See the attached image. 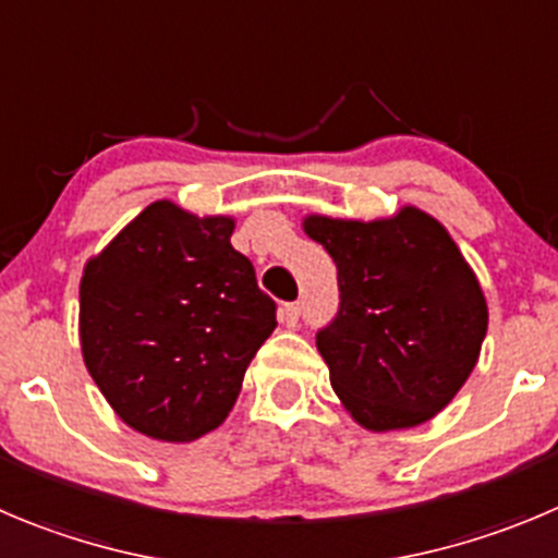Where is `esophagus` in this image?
<instances>
[{"instance_id":"obj_1","label":"esophagus","mask_w":558,"mask_h":558,"mask_svg":"<svg viewBox=\"0 0 558 558\" xmlns=\"http://www.w3.org/2000/svg\"><path fill=\"white\" fill-rule=\"evenodd\" d=\"M299 317H301V306L299 304H284L282 310H279V320H282L288 328L299 326Z\"/></svg>"}]
</instances>
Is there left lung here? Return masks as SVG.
I'll return each instance as SVG.
<instances>
[{
    "label": "left lung",
    "mask_w": 558,
    "mask_h": 558,
    "mask_svg": "<svg viewBox=\"0 0 558 558\" xmlns=\"http://www.w3.org/2000/svg\"><path fill=\"white\" fill-rule=\"evenodd\" d=\"M337 263L339 312L317 350L344 411L373 433L429 422L480 362L487 301L447 227L405 205L389 219L310 214Z\"/></svg>",
    "instance_id": "1"
}]
</instances>
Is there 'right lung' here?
Listing matches in <instances>:
<instances>
[{"label": "right lung", "instance_id": "add662e5", "mask_svg": "<svg viewBox=\"0 0 558 558\" xmlns=\"http://www.w3.org/2000/svg\"><path fill=\"white\" fill-rule=\"evenodd\" d=\"M232 216L158 199L84 265V367L147 438L185 444L219 427L276 328V304L232 248Z\"/></svg>", "mask_w": 558, "mask_h": 558}]
</instances>
